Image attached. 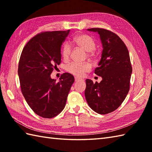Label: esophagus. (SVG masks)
Masks as SVG:
<instances>
[{"instance_id":"obj_1","label":"esophagus","mask_w":152,"mask_h":152,"mask_svg":"<svg viewBox=\"0 0 152 152\" xmlns=\"http://www.w3.org/2000/svg\"><path fill=\"white\" fill-rule=\"evenodd\" d=\"M74 80H75V82H78L80 81V80H82V79L78 78V77H75V78H74Z\"/></svg>"}]
</instances>
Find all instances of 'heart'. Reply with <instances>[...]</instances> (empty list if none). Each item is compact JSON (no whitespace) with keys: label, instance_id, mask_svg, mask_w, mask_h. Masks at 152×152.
Masks as SVG:
<instances>
[{"label":"heart","instance_id":"1","mask_svg":"<svg viewBox=\"0 0 152 152\" xmlns=\"http://www.w3.org/2000/svg\"><path fill=\"white\" fill-rule=\"evenodd\" d=\"M74 42L76 45L81 47L87 52H88L89 57H93L92 51L95 49L96 44L94 40L88 35L80 34L76 36L74 38ZM71 52V47L69 44L66 43L63 45L62 48V56L64 60H68L70 57ZM91 69V64L89 63H80L76 62H72L68 64L66 67V70L68 72L77 76H82L83 74L88 72Z\"/></svg>","mask_w":152,"mask_h":152}]
</instances>
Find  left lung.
<instances>
[{
	"mask_svg": "<svg viewBox=\"0 0 152 152\" xmlns=\"http://www.w3.org/2000/svg\"><path fill=\"white\" fill-rule=\"evenodd\" d=\"M88 31L96 32L100 36L102 51L95 74L102 80L94 83L87 79L85 96L93 110L106 114L121 104L129 91L132 74L129 53L124 42L112 32L100 28Z\"/></svg>",
	"mask_w": 152,
	"mask_h": 152,
	"instance_id": "obj_1",
	"label": "left lung"
}]
</instances>
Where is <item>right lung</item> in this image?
I'll use <instances>...</instances> for the list:
<instances>
[{
	"label": "right lung",
	"mask_w": 152,
	"mask_h": 152,
	"mask_svg": "<svg viewBox=\"0 0 152 152\" xmlns=\"http://www.w3.org/2000/svg\"><path fill=\"white\" fill-rule=\"evenodd\" d=\"M69 32L38 34L28 42L21 54L18 76L23 95L35 114L44 118H54L62 112L74 82L69 73H64L59 82L50 76L61 63V46Z\"/></svg>",
	"instance_id": "obj_1"
}]
</instances>
